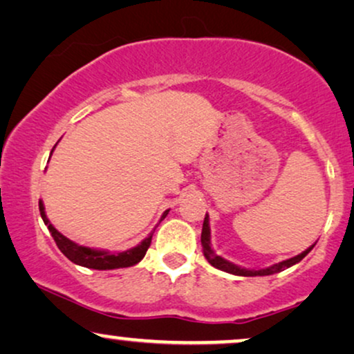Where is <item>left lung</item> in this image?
<instances>
[{
    "label": "left lung",
    "instance_id": "8db88e82",
    "mask_svg": "<svg viewBox=\"0 0 354 354\" xmlns=\"http://www.w3.org/2000/svg\"><path fill=\"white\" fill-rule=\"evenodd\" d=\"M201 245H203L204 257L210 263V265H212L214 268H217V270H222V271L230 272V274H236V276H268V274H274V272L284 271L286 268H290L292 265H296V263L301 261V259L306 257V254L310 252L312 248H314V245H312L310 248H307L306 252L297 254V257L289 258V259H286V261L277 263V265H272L270 268H266V270H259V271L243 270V268L235 266L234 263H230V261H227V259L217 257V254L212 252V248H210V229H209V217L207 216L204 217L203 234H201Z\"/></svg>",
    "mask_w": 354,
    "mask_h": 354
}]
</instances>
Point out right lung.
Wrapping results in <instances>:
<instances>
[{"instance_id":"right-lung-1","label":"right lung","mask_w":354,"mask_h":354,"mask_svg":"<svg viewBox=\"0 0 354 354\" xmlns=\"http://www.w3.org/2000/svg\"><path fill=\"white\" fill-rule=\"evenodd\" d=\"M53 149H55V147H53ZM39 210H40V216H42L44 223H46L48 232H50L53 236V240H55L58 250H60V252L64 253L70 261H73L75 265L93 268V270H118V268H129V266L137 265V263L142 261V258L145 257L147 250H149L151 243V236H153V232H151V234L147 236L140 245H137V247H133L122 253H107V252H101V250H91V248L82 247V245H77L75 241H71L66 239V236L62 235L60 232H58L55 227L48 222L46 210H44L42 201H39ZM167 214L168 210L163 214L162 218L167 217Z\"/></svg>"}]
</instances>
